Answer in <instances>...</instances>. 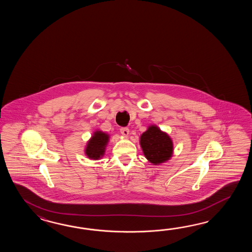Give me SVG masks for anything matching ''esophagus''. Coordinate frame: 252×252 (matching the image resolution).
Wrapping results in <instances>:
<instances>
[{"label": "esophagus", "mask_w": 252, "mask_h": 252, "mask_svg": "<svg viewBox=\"0 0 252 252\" xmlns=\"http://www.w3.org/2000/svg\"><path fill=\"white\" fill-rule=\"evenodd\" d=\"M120 131L124 136H128L129 129H128V127H122V128H120Z\"/></svg>", "instance_id": "obj_1"}]
</instances>
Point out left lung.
<instances>
[{
	"instance_id": "obj_1",
	"label": "left lung",
	"mask_w": 252,
	"mask_h": 252,
	"mask_svg": "<svg viewBox=\"0 0 252 252\" xmlns=\"http://www.w3.org/2000/svg\"><path fill=\"white\" fill-rule=\"evenodd\" d=\"M140 145L147 159L155 165L168 160L173 152L171 139L156 126H151L141 135Z\"/></svg>"
}]
</instances>
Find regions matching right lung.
Wrapping results in <instances>:
<instances>
[{
	"instance_id": "add662e5",
	"label": "right lung",
	"mask_w": 252,
	"mask_h": 252,
	"mask_svg": "<svg viewBox=\"0 0 252 252\" xmlns=\"http://www.w3.org/2000/svg\"><path fill=\"white\" fill-rule=\"evenodd\" d=\"M109 136L102 131H96L92 137L86 147V154L90 158L98 159L103 155Z\"/></svg>"
}]
</instances>
